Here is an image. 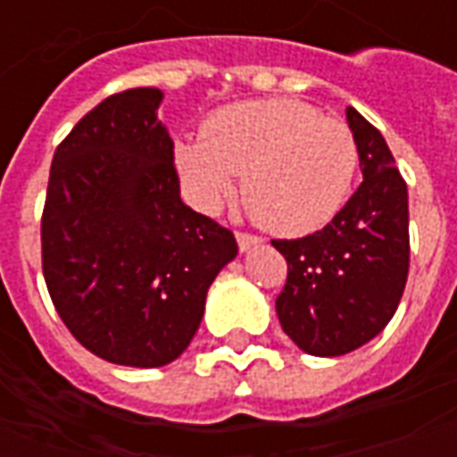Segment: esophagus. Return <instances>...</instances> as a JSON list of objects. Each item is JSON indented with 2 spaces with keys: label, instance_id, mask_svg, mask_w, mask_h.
I'll return each mask as SVG.
<instances>
[{
  "label": "esophagus",
  "instance_id": "1",
  "mask_svg": "<svg viewBox=\"0 0 457 457\" xmlns=\"http://www.w3.org/2000/svg\"><path fill=\"white\" fill-rule=\"evenodd\" d=\"M237 245H239V249H242V252H247V249L262 245V237H259V235H252V232H242V229H239V232H237Z\"/></svg>",
  "mask_w": 457,
  "mask_h": 457
}]
</instances>
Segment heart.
I'll return each instance as SVG.
<instances>
[{"instance_id": "obj_1", "label": "heart", "mask_w": 457, "mask_h": 457, "mask_svg": "<svg viewBox=\"0 0 457 457\" xmlns=\"http://www.w3.org/2000/svg\"><path fill=\"white\" fill-rule=\"evenodd\" d=\"M357 163L350 127L298 100L222 107L205 121L203 137L176 146L183 188L198 208H218L245 173V205L281 235H308L336 218Z\"/></svg>"}]
</instances>
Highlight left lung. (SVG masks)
Masks as SVG:
<instances>
[{"label": "left lung", "instance_id": "obj_1", "mask_svg": "<svg viewBox=\"0 0 457 457\" xmlns=\"http://www.w3.org/2000/svg\"><path fill=\"white\" fill-rule=\"evenodd\" d=\"M364 180L326 228L271 239L287 259L277 316L308 354L336 357L392 320L409 277V193L377 127L347 107Z\"/></svg>", "mask_w": 457, "mask_h": 457}]
</instances>
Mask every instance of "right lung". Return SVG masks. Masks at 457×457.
<instances>
[{"label":"right lung","instance_id":"right-lung-1","mask_svg":"<svg viewBox=\"0 0 457 457\" xmlns=\"http://www.w3.org/2000/svg\"><path fill=\"white\" fill-rule=\"evenodd\" d=\"M161 97L134 87L85 114L55 149L41 215L58 316L83 347L124 367L173 362L237 254L228 228L180 200Z\"/></svg>","mask_w":457,"mask_h":457}]
</instances>
